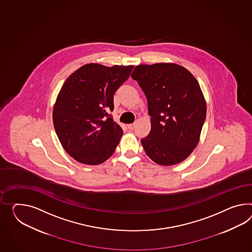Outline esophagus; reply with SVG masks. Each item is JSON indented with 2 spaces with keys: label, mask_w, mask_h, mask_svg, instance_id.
I'll list each match as a JSON object with an SVG mask.
<instances>
[{
  "label": "esophagus",
  "mask_w": 252,
  "mask_h": 252,
  "mask_svg": "<svg viewBox=\"0 0 252 252\" xmlns=\"http://www.w3.org/2000/svg\"><path fill=\"white\" fill-rule=\"evenodd\" d=\"M127 127H128V129H134V127H135V123H130V124H127Z\"/></svg>",
  "instance_id": "34e87169"
}]
</instances>
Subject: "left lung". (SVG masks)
Listing matches in <instances>:
<instances>
[{"mask_svg":"<svg viewBox=\"0 0 252 252\" xmlns=\"http://www.w3.org/2000/svg\"><path fill=\"white\" fill-rule=\"evenodd\" d=\"M148 102L151 131L142 146L160 165L185 161L200 140L207 103L196 78L175 63L139 65L131 74Z\"/></svg>","mask_w":252,"mask_h":252,"instance_id":"left-lung-1","label":"left lung"}]
</instances>
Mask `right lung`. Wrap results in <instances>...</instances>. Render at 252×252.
Here are the masks:
<instances>
[{"label": "right lung", "instance_id": "add662e5", "mask_svg": "<svg viewBox=\"0 0 252 252\" xmlns=\"http://www.w3.org/2000/svg\"><path fill=\"white\" fill-rule=\"evenodd\" d=\"M133 65L90 63L73 72L58 93L53 123L59 142L76 161L97 165L113 155L123 134L109 112L113 95Z\"/></svg>", "mask_w": 252, "mask_h": 252}]
</instances>
